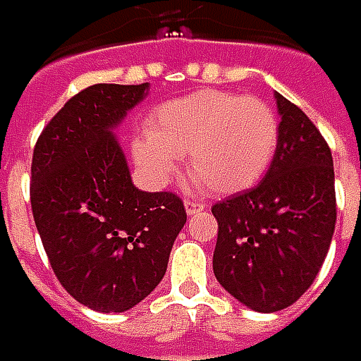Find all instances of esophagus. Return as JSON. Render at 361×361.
<instances>
[{
	"mask_svg": "<svg viewBox=\"0 0 361 361\" xmlns=\"http://www.w3.org/2000/svg\"><path fill=\"white\" fill-rule=\"evenodd\" d=\"M202 209H204V204H202L201 201H190V199H187V201H185V211H187L188 216L201 213Z\"/></svg>",
	"mask_w": 361,
	"mask_h": 361,
	"instance_id": "obj_1",
	"label": "esophagus"
}]
</instances>
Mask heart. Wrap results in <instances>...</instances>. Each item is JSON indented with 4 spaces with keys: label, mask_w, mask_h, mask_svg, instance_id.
Wrapping results in <instances>:
<instances>
[{
    "label": "heart",
    "mask_w": 361,
    "mask_h": 361,
    "mask_svg": "<svg viewBox=\"0 0 361 361\" xmlns=\"http://www.w3.org/2000/svg\"><path fill=\"white\" fill-rule=\"evenodd\" d=\"M279 145V122L255 96L199 90L160 104L132 138L136 169L152 187H166L188 154V169L215 195L245 190L267 173Z\"/></svg>",
    "instance_id": "b5f03b06"
}]
</instances>
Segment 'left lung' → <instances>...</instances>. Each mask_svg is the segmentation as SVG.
Segmentation results:
<instances>
[{"instance_id":"8db88e82","label":"left lung","mask_w":361,"mask_h":361,"mask_svg":"<svg viewBox=\"0 0 361 361\" xmlns=\"http://www.w3.org/2000/svg\"><path fill=\"white\" fill-rule=\"evenodd\" d=\"M279 145L257 187L213 204V271L249 310L295 303L319 273L336 229L334 159L305 112L275 92Z\"/></svg>"}]
</instances>
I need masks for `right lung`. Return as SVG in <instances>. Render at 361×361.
Wrapping results in <instances>:
<instances>
[{"label": "right lung", "instance_id": "right-lung-1", "mask_svg": "<svg viewBox=\"0 0 361 361\" xmlns=\"http://www.w3.org/2000/svg\"><path fill=\"white\" fill-rule=\"evenodd\" d=\"M148 88L94 84L63 104L34 148L35 227L63 289L94 312L122 313L150 295L187 223L176 195L132 185L114 134Z\"/></svg>", "mask_w": 361, "mask_h": 361}]
</instances>
